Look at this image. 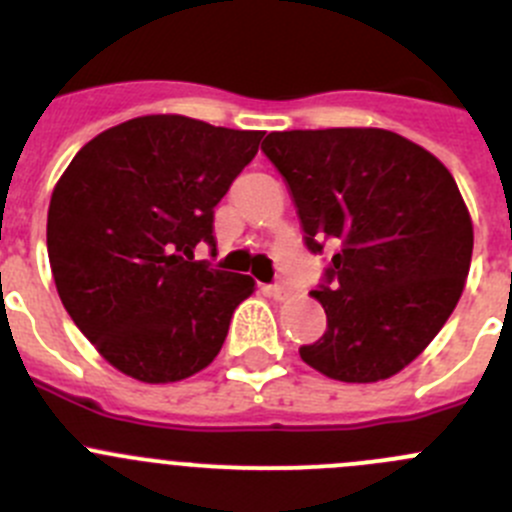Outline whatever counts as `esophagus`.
<instances>
[{"label": "esophagus", "instance_id": "esophagus-1", "mask_svg": "<svg viewBox=\"0 0 512 512\" xmlns=\"http://www.w3.org/2000/svg\"><path fill=\"white\" fill-rule=\"evenodd\" d=\"M270 294H272V297L280 299V302H282V299H287L289 294H292V289H289L287 282H277V285L270 287Z\"/></svg>", "mask_w": 512, "mask_h": 512}]
</instances>
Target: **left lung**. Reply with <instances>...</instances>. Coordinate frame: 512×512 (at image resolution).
I'll return each instance as SVG.
<instances>
[{
  "label": "left lung",
  "mask_w": 512,
  "mask_h": 512,
  "mask_svg": "<svg viewBox=\"0 0 512 512\" xmlns=\"http://www.w3.org/2000/svg\"><path fill=\"white\" fill-rule=\"evenodd\" d=\"M262 151L292 190L309 250L339 242L312 289L327 332L302 361L347 384L399 374L441 332L471 270L473 223L453 175L384 128L275 131Z\"/></svg>",
  "instance_id": "left-lung-1"
}]
</instances>
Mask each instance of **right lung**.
Listing matches in <instances>:
<instances>
[{"label": "right lung", "instance_id": "1", "mask_svg": "<svg viewBox=\"0 0 512 512\" xmlns=\"http://www.w3.org/2000/svg\"><path fill=\"white\" fill-rule=\"evenodd\" d=\"M265 133L156 113L98 133L56 183L46 247L76 327L121 374L188 379L223 349L250 275L195 260L213 215Z\"/></svg>", "mask_w": 512, "mask_h": 512}]
</instances>
